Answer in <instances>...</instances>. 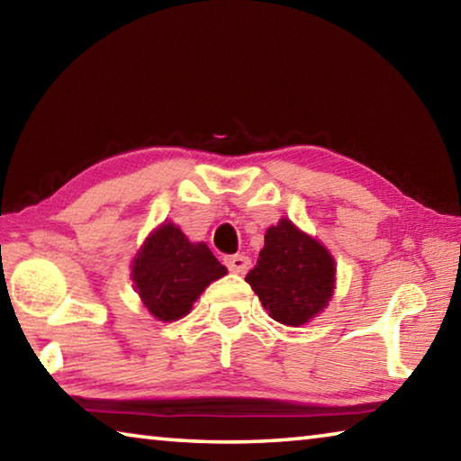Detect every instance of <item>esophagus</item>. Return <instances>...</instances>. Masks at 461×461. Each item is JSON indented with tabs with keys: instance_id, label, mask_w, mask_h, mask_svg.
<instances>
[{
	"instance_id": "esophagus-1",
	"label": "esophagus",
	"mask_w": 461,
	"mask_h": 461,
	"mask_svg": "<svg viewBox=\"0 0 461 461\" xmlns=\"http://www.w3.org/2000/svg\"><path fill=\"white\" fill-rule=\"evenodd\" d=\"M225 267H228L231 272H238V275H246L249 268V258L244 254L225 256Z\"/></svg>"
}]
</instances>
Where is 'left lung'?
Masks as SVG:
<instances>
[{
    "label": "left lung",
    "instance_id": "obj_1",
    "mask_svg": "<svg viewBox=\"0 0 461 461\" xmlns=\"http://www.w3.org/2000/svg\"><path fill=\"white\" fill-rule=\"evenodd\" d=\"M246 283L275 321L296 327L327 307L335 264L317 240L280 220L264 236L260 260L246 275Z\"/></svg>",
    "mask_w": 461,
    "mask_h": 461
}]
</instances>
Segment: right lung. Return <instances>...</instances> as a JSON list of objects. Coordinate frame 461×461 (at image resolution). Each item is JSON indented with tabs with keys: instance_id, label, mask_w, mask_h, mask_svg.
I'll return each mask as SVG.
<instances>
[{
	"instance_id": "add662e5",
	"label": "right lung",
	"mask_w": 461,
	"mask_h": 461,
	"mask_svg": "<svg viewBox=\"0 0 461 461\" xmlns=\"http://www.w3.org/2000/svg\"><path fill=\"white\" fill-rule=\"evenodd\" d=\"M225 272L207 244H191L173 223H162L144 241L131 267L138 294L160 321L185 317L205 286Z\"/></svg>"
}]
</instances>
